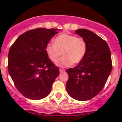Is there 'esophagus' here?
Returning <instances> with one entry per match:
<instances>
[{
  "mask_svg": "<svg viewBox=\"0 0 122 122\" xmlns=\"http://www.w3.org/2000/svg\"><path fill=\"white\" fill-rule=\"evenodd\" d=\"M60 72H61V73L64 72H65V70H64V69H62V68H60Z\"/></svg>",
  "mask_w": 122,
  "mask_h": 122,
  "instance_id": "34e87169",
  "label": "esophagus"
}]
</instances>
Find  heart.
<instances>
[{"instance_id":"heart-1","label":"heart","mask_w":122,"mask_h":122,"mask_svg":"<svg viewBox=\"0 0 122 122\" xmlns=\"http://www.w3.org/2000/svg\"><path fill=\"white\" fill-rule=\"evenodd\" d=\"M45 52L49 59L55 62L62 52V56L57 61L60 67H70L81 62L87 52V43L82 38L62 33L54 39V43H48L45 46Z\"/></svg>"}]
</instances>
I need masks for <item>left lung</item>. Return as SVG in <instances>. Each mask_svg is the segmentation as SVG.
<instances>
[{
	"instance_id": "left-lung-1",
	"label": "left lung",
	"mask_w": 122,
	"mask_h": 122,
	"mask_svg": "<svg viewBox=\"0 0 122 122\" xmlns=\"http://www.w3.org/2000/svg\"><path fill=\"white\" fill-rule=\"evenodd\" d=\"M76 33L86 41L87 52L78 66L67 70L66 89L73 99L86 101L97 95L106 83L112 68L111 52L106 42L91 30L80 29Z\"/></svg>"
}]
</instances>
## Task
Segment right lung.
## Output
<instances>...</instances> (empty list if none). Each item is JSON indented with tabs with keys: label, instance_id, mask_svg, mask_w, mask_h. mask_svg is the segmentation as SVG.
Here are the masks:
<instances>
[{
	"label": "right lung",
	"instance_id": "obj_1",
	"mask_svg": "<svg viewBox=\"0 0 122 122\" xmlns=\"http://www.w3.org/2000/svg\"><path fill=\"white\" fill-rule=\"evenodd\" d=\"M58 29L37 28L16 39L8 54V71L19 92L26 98L47 96L59 76V68L49 59L45 46Z\"/></svg>",
	"mask_w": 122,
	"mask_h": 122
}]
</instances>
